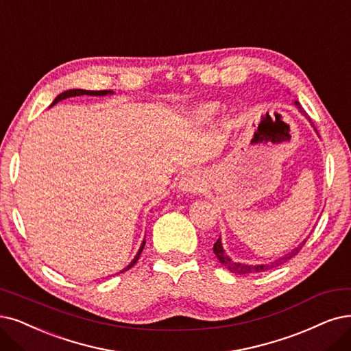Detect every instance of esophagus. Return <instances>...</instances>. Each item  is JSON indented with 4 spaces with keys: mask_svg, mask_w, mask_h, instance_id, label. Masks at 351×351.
<instances>
[{
    "mask_svg": "<svg viewBox=\"0 0 351 351\" xmlns=\"http://www.w3.org/2000/svg\"><path fill=\"white\" fill-rule=\"evenodd\" d=\"M202 188V179L197 171L185 173L179 182V189L185 193H197Z\"/></svg>",
    "mask_w": 351,
    "mask_h": 351,
    "instance_id": "1",
    "label": "esophagus"
}]
</instances>
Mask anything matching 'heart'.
Instances as JSON below:
<instances>
[{
    "label": "heart",
    "mask_w": 351,
    "mask_h": 351,
    "mask_svg": "<svg viewBox=\"0 0 351 351\" xmlns=\"http://www.w3.org/2000/svg\"><path fill=\"white\" fill-rule=\"evenodd\" d=\"M217 111V106H214V104H206V106H202L199 107L197 111H195V115L198 117V119H210V117H213Z\"/></svg>",
    "instance_id": "1"
}]
</instances>
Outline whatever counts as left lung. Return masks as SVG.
<instances>
[{"mask_svg":"<svg viewBox=\"0 0 351 351\" xmlns=\"http://www.w3.org/2000/svg\"><path fill=\"white\" fill-rule=\"evenodd\" d=\"M295 104H296L298 107H300V102H296V101H295ZM300 110H301V112L306 117V119L309 120L311 125H313V127H314V130L317 132V128H315V125H314L313 120L309 119V117L305 114V111H304L301 107H300ZM317 133H318V132H317ZM305 241H306V240H304L301 244H298V247L292 249L289 253H287L285 256H282V257L276 258L275 262H270V263H266V265H245V263H239V262L231 261V258L226 254V252H224V249H223L221 239H218V240L215 241V244H214V253H215L217 258L219 261V263L224 265V266L231 271V274L245 275V274H254V271H265V270H269V269H271V267H276V266H279V265H282V263H285V262L291 261V258H292L293 256H296L298 253H300V250L304 247Z\"/></svg>","mask_w":351,"mask_h":351,"instance_id":"8db88e82","label":"left lung"}]
</instances>
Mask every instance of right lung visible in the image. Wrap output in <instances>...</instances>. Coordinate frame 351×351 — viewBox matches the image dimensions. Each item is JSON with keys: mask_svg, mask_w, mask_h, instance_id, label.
<instances>
[{"mask_svg": "<svg viewBox=\"0 0 351 351\" xmlns=\"http://www.w3.org/2000/svg\"><path fill=\"white\" fill-rule=\"evenodd\" d=\"M108 94H114L112 90H86V89H69V90H64V93H62V94H59L56 98H55V101L50 104V107H53L55 104H58L59 101H62V99H66V98H71V97H80V95H94V97H104V95H108ZM145 244H146V240L141 243V245H140V249H138V252H137V254L134 256V258L132 262H130V265L127 266V267H124L120 274H123V271H125V270H128V269H132L136 263H137V261H138V257H140V254H141V252H143V247H145Z\"/></svg>", "mask_w": 351, "mask_h": 351, "instance_id": "1", "label": "right lung"}]
</instances>
